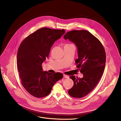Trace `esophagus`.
<instances>
[{
    "label": "esophagus",
    "instance_id": "esophagus-1",
    "mask_svg": "<svg viewBox=\"0 0 121 121\" xmlns=\"http://www.w3.org/2000/svg\"><path fill=\"white\" fill-rule=\"evenodd\" d=\"M63 77L64 78H69V76L68 75H66V74H64Z\"/></svg>",
    "mask_w": 121,
    "mask_h": 121
}]
</instances>
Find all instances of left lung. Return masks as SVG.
<instances>
[{"label": "left lung", "mask_w": 121, "mask_h": 121, "mask_svg": "<svg viewBox=\"0 0 121 121\" xmlns=\"http://www.w3.org/2000/svg\"><path fill=\"white\" fill-rule=\"evenodd\" d=\"M64 38L69 39L77 47L78 59L75 63L83 75L82 78L70 76L73 85L68 93L73 97L82 98L93 90L102 76L106 62L105 51L100 41L86 30L69 31Z\"/></svg>", "instance_id": "8db88e82"}]
</instances>
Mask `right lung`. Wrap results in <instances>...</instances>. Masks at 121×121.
<instances>
[{"label":"right lung","instance_id":"obj_1","mask_svg":"<svg viewBox=\"0 0 121 121\" xmlns=\"http://www.w3.org/2000/svg\"><path fill=\"white\" fill-rule=\"evenodd\" d=\"M65 33L64 29L41 28L26 37L19 45L17 64L21 84L35 97L48 95L55 83L63 78L61 73L43 71L42 64L48 57L54 42Z\"/></svg>","mask_w":121,"mask_h":121}]
</instances>
